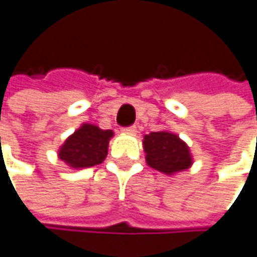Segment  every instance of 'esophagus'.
Returning <instances> with one entry per match:
<instances>
[{"instance_id": "esophagus-1", "label": "esophagus", "mask_w": 257, "mask_h": 257, "mask_svg": "<svg viewBox=\"0 0 257 257\" xmlns=\"http://www.w3.org/2000/svg\"><path fill=\"white\" fill-rule=\"evenodd\" d=\"M123 132H126V134H135L137 132V126L135 125H132V126H126V128L122 129Z\"/></svg>"}]
</instances>
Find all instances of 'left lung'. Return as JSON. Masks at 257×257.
Masks as SVG:
<instances>
[{
    "label": "left lung",
    "instance_id": "8db88e82",
    "mask_svg": "<svg viewBox=\"0 0 257 257\" xmlns=\"http://www.w3.org/2000/svg\"><path fill=\"white\" fill-rule=\"evenodd\" d=\"M147 163L161 173L173 174L190 167L189 147L172 132H151L144 137Z\"/></svg>",
    "mask_w": 257,
    "mask_h": 257
}]
</instances>
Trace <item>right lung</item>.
Returning <instances> with one entry per match:
<instances>
[{"mask_svg": "<svg viewBox=\"0 0 257 257\" xmlns=\"http://www.w3.org/2000/svg\"><path fill=\"white\" fill-rule=\"evenodd\" d=\"M113 132L84 123L61 147L58 156L72 169H85L100 164L107 156L109 140Z\"/></svg>", "mask_w": 257, "mask_h": 257, "instance_id": "add662e5", "label": "right lung"}]
</instances>
